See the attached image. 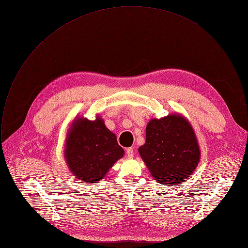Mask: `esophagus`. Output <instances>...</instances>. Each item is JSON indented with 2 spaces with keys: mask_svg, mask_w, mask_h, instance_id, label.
<instances>
[{
  "mask_svg": "<svg viewBox=\"0 0 248 248\" xmlns=\"http://www.w3.org/2000/svg\"><path fill=\"white\" fill-rule=\"evenodd\" d=\"M126 155H127V158H133V156H134L133 148H127L126 149Z\"/></svg>",
  "mask_w": 248,
  "mask_h": 248,
  "instance_id": "esophagus-1",
  "label": "esophagus"
}]
</instances>
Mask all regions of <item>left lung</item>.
<instances>
[{
  "label": "left lung",
  "mask_w": 248,
  "mask_h": 248,
  "mask_svg": "<svg viewBox=\"0 0 248 248\" xmlns=\"http://www.w3.org/2000/svg\"><path fill=\"white\" fill-rule=\"evenodd\" d=\"M138 152L155 181L174 187L189 178L200 160L193 128L178 114L151 120L146 126L145 143Z\"/></svg>",
  "instance_id": "1"
}]
</instances>
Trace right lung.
Instances as JSON below:
<instances>
[{
    "instance_id": "1",
    "label": "right lung",
    "mask_w": 248,
    "mask_h": 248,
    "mask_svg": "<svg viewBox=\"0 0 248 248\" xmlns=\"http://www.w3.org/2000/svg\"><path fill=\"white\" fill-rule=\"evenodd\" d=\"M117 136L104 121L77 118L66 136L64 158L68 169L80 182L97 183L124 156Z\"/></svg>"
}]
</instances>
